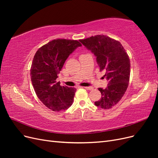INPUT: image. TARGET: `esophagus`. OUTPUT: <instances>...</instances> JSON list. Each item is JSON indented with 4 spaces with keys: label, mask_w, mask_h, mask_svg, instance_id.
<instances>
[{
    "label": "esophagus",
    "mask_w": 158,
    "mask_h": 158,
    "mask_svg": "<svg viewBox=\"0 0 158 158\" xmlns=\"http://www.w3.org/2000/svg\"><path fill=\"white\" fill-rule=\"evenodd\" d=\"M84 88H85L86 89L91 90V89H93V87H92V86H86V87H84Z\"/></svg>",
    "instance_id": "obj_1"
}]
</instances>
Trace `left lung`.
<instances>
[{
    "mask_svg": "<svg viewBox=\"0 0 158 158\" xmlns=\"http://www.w3.org/2000/svg\"><path fill=\"white\" fill-rule=\"evenodd\" d=\"M79 41L96 56L100 71H106L104 76L108 81L106 88H98L102 97L94 104L102 109L112 108L121 99L128 85L131 63L127 52L120 42L106 35Z\"/></svg>",
    "mask_w": 158,
    "mask_h": 158,
    "instance_id": "obj_1",
    "label": "left lung"
}]
</instances>
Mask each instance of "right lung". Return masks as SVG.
<instances>
[{
  "label": "right lung",
  "mask_w": 158,
  "mask_h": 158,
  "mask_svg": "<svg viewBox=\"0 0 158 158\" xmlns=\"http://www.w3.org/2000/svg\"><path fill=\"white\" fill-rule=\"evenodd\" d=\"M81 46L76 40H54L38 49L33 57L32 85L38 98L52 111H64L73 103L76 89L61 86L56 80L69 55Z\"/></svg>",
  "instance_id": "right-lung-1"
}]
</instances>
